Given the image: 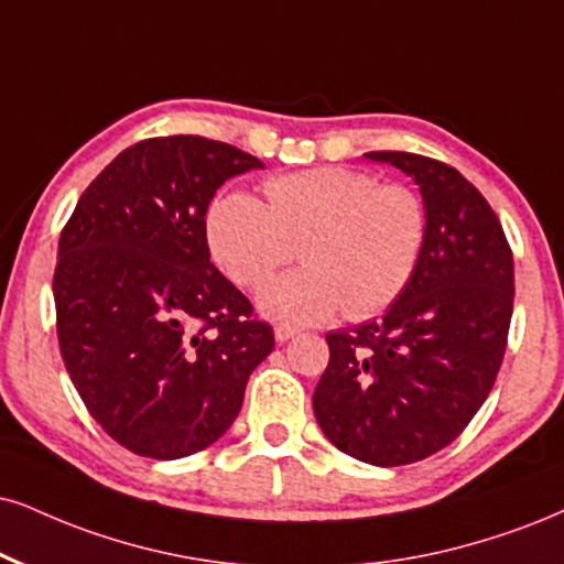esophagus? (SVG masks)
<instances>
[{"instance_id":"obj_1","label":"esophagus","mask_w":564,"mask_h":564,"mask_svg":"<svg viewBox=\"0 0 564 564\" xmlns=\"http://www.w3.org/2000/svg\"><path fill=\"white\" fill-rule=\"evenodd\" d=\"M295 335H297L295 326H290V324H276V326H274L276 343H288V339L295 337Z\"/></svg>"}]
</instances>
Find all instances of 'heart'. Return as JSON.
Returning <instances> with one entry per match:
<instances>
[{
  "mask_svg": "<svg viewBox=\"0 0 564 564\" xmlns=\"http://www.w3.org/2000/svg\"><path fill=\"white\" fill-rule=\"evenodd\" d=\"M261 187L263 204L242 191L214 200L206 240L240 288L267 282L301 242L303 269L261 290L269 316L316 324L343 308L364 322L413 280L429 232L426 204L413 187L335 164L271 175Z\"/></svg>",
  "mask_w": 564,
  "mask_h": 564,
  "instance_id": "b5f03b06",
  "label": "heart"
}]
</instances>
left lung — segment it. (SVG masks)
<instances>
[{
  "label": "left lung",
  "mask_w": 564,
  "mask_h": 564,
  "mask_svg": "<svg viewBox=\"0 0 564 564\" xmlns=\"http://www.w3.org/2000/svg\"><path fill=\"white\" fill-rule=\"evenodd\" d=\"M421 185L419 269L377 322L329 332L314 392L326 440L371 465H408L463 434L489 398L510 332L516 269L495 208L455 166L371 151Z\"/></svg>",
  "instance_id": "left-lung-1"
}]
</instances>
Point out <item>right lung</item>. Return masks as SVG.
Wrapping results in <instances>:
<instances>
[{
	"label": "right lung",
	"mask_w": 564,
	"mask_h": 564,
	"mask_svg": "<svg viewBox=\"0 0 564 564\" xmlns=\"http://www.w3.org/2000/svg\"><path fill=\"white\" fill-rule=\"evenodd\" d=\"M263 166L204 135H159L99 172L59 235L57 339L88 413L117 444L177 460L238 419L274 329L212 263L206 208Z\"/></svg>",
	"instance_id": "add662e5"
}]
</instances>
